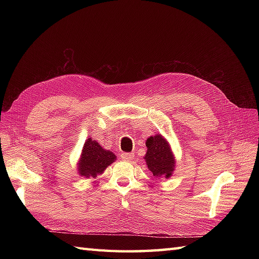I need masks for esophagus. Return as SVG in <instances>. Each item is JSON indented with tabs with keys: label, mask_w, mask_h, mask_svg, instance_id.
I'll use <instances>...</instances> for the list:
<instances>
[{
	"label": "esophagus",
	"mask_w": 259,
	"mask_h": 259,
	"mask_svg": "<svg viewBox=\"0 0 259 259\" xmlns=\"http://www.w3.org/2000/svg\"><path fill=\"white\" fill-rule=\"evenodd\" d=\"M121 158H122L124 161H130L134 159V153H122Z\"/></svg>",
	"instance_id": "1"
}]
</instances>
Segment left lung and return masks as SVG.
Wrapping results in <instances>:
<instances>
[{
    "label": "left lung",
    "mask_w": 259,
    "mask_h": 259,
    "mask_svg": "<svg viewBox=\"0 0 259 259\" xmlns=\"http://www.w3.org/2000/svg\"><path fill=\"white\" fill-rule=\"evenodd\" d=\"M146 147L144 159L152 177L158 179L171 177L177 160L167 139L161 134H157L147 139Z\"/></svg>",
    "instance_id": "1"
}]
</instances>
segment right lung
Instances as JSON below:
<instances>
[{"label":"right lung","mask_w":259,"mask_h":259,"mask_svg":"<svg viewBox=\"0 0 259 259\" xmlns=\"http://www.w3.org/2000/svg\"><path fill=\"white\" fill-rule=\"evenodd\" d=\"M117 160L112 151L104 149L99 142L91 137L88 138L82 148L78 161V174L84 178H96L102 175L104 170Z\"/></svg>","instance_id":"obj_1"}]
</instances>
